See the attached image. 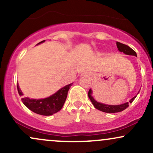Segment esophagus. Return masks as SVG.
I'll return each mask as SVG.
<instances>
[{
  "mask_svg": "<svg viewBox=\"0 0 153 153\" xmlns=\"http://www.w3.org/2000/svg\"><path fill=\"white\" fill-rule=\"evenodd\" d=\"M83 74H87V73H85H85H84Z\"/></svg>",
  "mask_w": 153,
  "mask_h": 153,
  "instance_id": "esophagus-1",
  "label": "esophagus"
}]
</instances>
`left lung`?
<instances>
[{
	"label": "left lung",
	"instance_id": "obj_1",
	"mask_svg": "<svg viewBox=\"0 0 153 153\" xmlns=\"http://www.w3.org/2000/svg\"><path fill=\"white\" fill-rule=\"evenodd\" d=\"M117 48H118V50L120 51V52H124V54H128V55H134L137 57V54L136 52H135V51L133 50L131 47L127 46V45L117 42ZM91 94H92V91H91V89H90L88 91V97L89 99H90L91 102H92L93 104H94L95 108H97V109H99L100 111H101L103 112H106V113H117V112L122 111L126 109V108L129 106V103H132V101H134L137 96H134V97H133L132 99L129 101V103L127 102L121 105L113 106V105H106V104H103V103L97 102V101H96V100L92 97Z\"/></svg>",
	"mask_w": 153,
	"mask_h": 153
}]
</instances>
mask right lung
<instances>
[{"mask_svg":"<svg viewBox=\"0 0 153 153\" xmlns=\"http://www.w3.org/2000/svg\"><path fill=\"white\" fill-rule=\"evenodd\" d=\"M45 41V40L40 42L39 44L44 42ZM72 84L73 83L62 88L57 93L46 99H31L29 98L24 97L22 98V101L28 108L34 113L44 116L52 115L58 112L62 108L67 99L68 91ZM17 89H18L19 94L22 96L23 94L19 88L18 84H17Z\"/></svg>","mask_w":153,"mask_h":153,"instance_id":"1","label":"right lung"}]
</instances>
